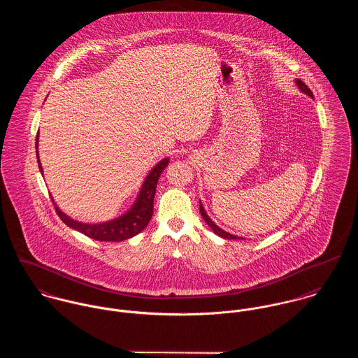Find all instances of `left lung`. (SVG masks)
Instances as JSON below:
<instances>
[{
    "mask_svg": "<svg viewBox=\"0 0 358 358\" xmlns=\"http://www.w3.org/2000/svg\"><path fill=\"white\" fill-rule=\"evenodd\" d=\"M295 84H296V87H298L303 94H306L307 96H310V98L313 99V92L308 90V87H307L306 84H305L302 80L296 78V80H295ZM200 213H201L203 219L206 222V224L213 230V233H215L216 236H219V237H222V238H227V240H240V237L233 236V234H230V233H227V231L222 230L217 224H215V222H212V219L206 215V212H205L204 209V205L201 204V201H200Z\"/></svg>",
    "mask_w": 358,
    "mask_h": 358,
    "instance_id": "8db88e82",
    "label": "left lung"
}]
</instances>
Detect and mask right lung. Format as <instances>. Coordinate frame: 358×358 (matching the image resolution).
<instances>
[{"label": "right lung", "mask_w": 358, "mask_h": 358, "mask_svg": "<svg viewBox=\"0 0 358 358\" xmlns=\"http://www.w3.org/2000/svg\"><path fill=\"white\" fill-rule=\"evenodd\" d=\"M36 153H37V161L38 168L43 175V165L38 157V135L36 138ZM169 164V158L161 159L158 164H155L153 169L149 172V175L145 178V182L139 190V194L135 200L132 206L122 213L118 217H114L111 220L102 222V223H84L78 222L70 216H67L62 209L56 205L52 199V203L55 205L56 213L59 217L66 223L69 227L85 234L90 238L98 240V241H124L128 238L135 237L139 234L145 227L149 224L152 216H153L154 196H155V187L157 182L162 173V171Z\"/></svg>", "instance_id": "right-lung-1"}]
</instances>
